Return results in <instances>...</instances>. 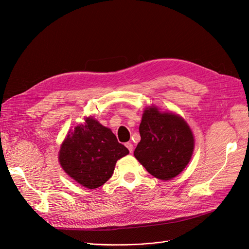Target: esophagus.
Instances as JSON below:
<instances>
[{"instance_id": "34e87169", "label": "esophagus", "mask_w": 249, "mask_h": 249, "mask_svg": "<svg viewBox=\"0 0 249 249\" xmlns=\"http://www.w3.org/2000/svg\"><path fill=\"white\" fill-rule=\"evenodd\" d=\"M125 146L128 148V151H129V153H132V151H134V145H132V143L131 142H127V143H125Z\"/></svg>"}]
</instances>
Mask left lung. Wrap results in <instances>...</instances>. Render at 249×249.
Instances as JSON below:
<instances>
[{
  "label": "left lung",
  "mask_w": 249,
  "mask_h": 249,
  "mask_svg": "<svg viewBox=\"0 0 249 249\" xmlns=\"http://www.w3.org/2000/svg\"><path fill=\"white\" fill-rule=\"evenodd\" d=\"M139 131L141 141L134 155L149 174L161 180L180 174L194 149V137L186 121L149 106L143 112Z\"/></svg>",
  "instance_id": "8db88e82"
}]
</instances>
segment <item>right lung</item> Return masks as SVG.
Listing matches in <instances>:
<instances>
[{
  "instance_id": "1",
  "label": "right lung",
  "mask_w": 249,
  "mask_h": 249,
  "mask_svg": "<svg viewBox=\"0 0 249 249\" xmlns=\"http://www.w3.org/2000/svg\"><path fill=\"white\" fill-rule=\"evenodd\" d=\"M113 132L93 118L68 132L59 151L67 174L88 189L103 186L113 174L117 161L128 154Z\"/></svg>"
}]
</instances>
